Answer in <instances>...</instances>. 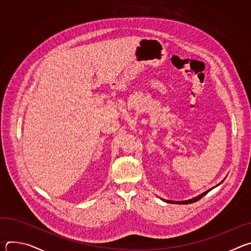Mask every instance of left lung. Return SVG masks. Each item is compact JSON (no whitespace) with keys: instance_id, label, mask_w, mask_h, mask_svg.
<instances>
[{"instance_id":"left-lung-1","label":"left lung","mask_w":251,"mask_h":251,"mask_svg":"<svg viewBox=\"0 0 251 251\" xmlns=\"http://www.w3.org/2000/svg\"><path fill=\"white\" fill-rule=\"evenodd\" d=\"M219 186V185H218ZM218 186H216V187H218ZM214 188V187H213ZM213 188H211V189H209V190H207V191H205L204 193H202V194H201L200 196H198V197H196V198H194V199H191V200H188V201H169V200H163L164 201H166V202H169V203H176V204H189V203H193V202H196V201H198L199 200H201L202 197H204L209 191H211Z\"/></svg>"}]
</instances>
